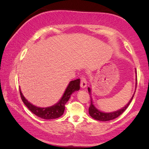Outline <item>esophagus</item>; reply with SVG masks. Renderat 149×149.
<instances>
[{"label": "esophagus", "mask_w": 149, "mask_h": 149, "mask_svg": "<svg viewBox=\"0 0 149 149\" xmlns=\"http://www.w3.org/2000/svg\"><path fill=\"white\" fill-rule=\"evenodd\" d=\"M87 79L85 78L84 75H82V76L81 77V87H83V88H84L87 86Z\"/></svg>", "instance_id": "esophagus-1"}]
</instances>
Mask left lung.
Listing matches in <instances>:
<instances>
[{"label":"left lung","mask_w":149,"mask_h":149,"mask_svg":"<svg viewBox=\"0 0 149 149\" xmlns=\"http://www.w3.org/2000/svg\"><path fill=\"white\" fill-rule=\"evenodd\" d=\"M136 81H137V78H136ZM136 85H137V82H136ZM88 91L89 93V95L91 94V89L88 87ZM134 95L132 96V97L130 100L129 102L127 105L125 106V107H123V109L119 110V111H115V112H113V113H102V112L100 111L97 110L96 108H95L93 104V102H92V98H90V106H89V113L90 116L93 119H95V120H97V121H111V120H113L116 119V118H117L119 116H120L121 115L122 113H123L124 111H125L126 109H127V108L129 107L130 104L131 103V102L132 100V99H133L134 97Z\"/></svg>","instance_id":"1"}]
</instances>
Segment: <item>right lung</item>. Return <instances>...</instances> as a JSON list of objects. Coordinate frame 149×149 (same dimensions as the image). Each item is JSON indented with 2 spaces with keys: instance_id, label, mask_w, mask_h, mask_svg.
Returning <instances> with one entry per match:
<instances>
[{
  "instance_id": "1",
  "label": "right lung",
  "mask_w": 149,
  "mask_h": 149,
  "mask_svg": "<svg viewBox=\"0 0 149 149\" xmlns=\"http://www.w3.org/2000/svg\"><path fill=\"white\" fill-rule=\"evenodd\" d=\"M79 89H80V79H78L74 81H70L60 102L58 103H57L56 104L47 108H39L35 107L34 105H32V104H30L24 97L20 89L19 93L24 104L27 107L28 109L32 113H34V115L38 117L42 118V119H53L60 117L64 114L65 110V104L68 101V100L70 97V95L74 91L79 90Z\"/></svg>"
}]
</instances>
